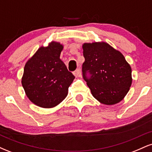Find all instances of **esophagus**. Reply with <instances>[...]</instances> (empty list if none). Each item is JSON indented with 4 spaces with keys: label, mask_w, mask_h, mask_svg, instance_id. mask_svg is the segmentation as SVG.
I'll return each mask as SVG.
<instances>
[{
    "label": "esophagus",
    "mask_w": 152,
    "mask_h": 152,
    "mask_svg": "<svg viewBox=\"0 0 152 152\" xmlns=\"http://www.w3.org/2000/svg\"><path fill=\"white\" fill-rule=\"evenodd\" d=\"M74 74L76 77H81V71H80V69H77V70L75 71L74 72Z\"/></svg>",
    "instance_id": "esophagus-1"
}]
</instances>
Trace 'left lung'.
<instances>
[{"instance_id": "obj_1", "label": "left lung", "mask_w": 152, "mask_h": 152, "mask_svg": "<svg viewBox=\"0 0 152 152\" xmlns=\"http://www.w3.org/2000/svg\"><path fill=\"white\" fill-rule=\"evenodd\" d=\"M82 48L83 77L93 96L106 105L121 102L132 82V68L123 54L105 42L85 43Z\"/></svg>"}]
</instances>
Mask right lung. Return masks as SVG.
I'll use <instances>...</instances> for the list:
<instances>
[{"label": "right lung", "mask_w": 152, "mask_h": 152, "mask_svg": "<svg viewBox=\"0 0 152 152\" xmlns=\"http://www.w3.org/2000/svg\"><path fill=\"white\" fill-rule=\"evenodd\" d=\"M64 46L51 41L41 46L24 67L21 83L31 102L42 108H53L67 96L75 76L60 59Z\"/></svg>", "instance_id": "right-lung-1"}]
</instances>
